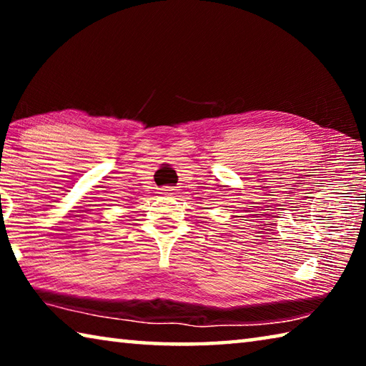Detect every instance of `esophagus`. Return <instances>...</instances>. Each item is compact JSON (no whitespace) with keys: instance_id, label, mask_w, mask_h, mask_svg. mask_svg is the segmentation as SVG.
Instances as JSON below:
<instances>
[{"instance_id":"1","label":"esophagus","mask_w":366,"mask_h":366,"mask_svg":"<svg viewBox=\"0 0 366 366\" xmlns=\"http://www.w3.org/2000/svg\"><path fill=\"white\" fill-rule=\"evenodd\" d=\"M172 187H164V189H161V194H164V195H171L172 194Z\"/></svg>"}]
</instances>
